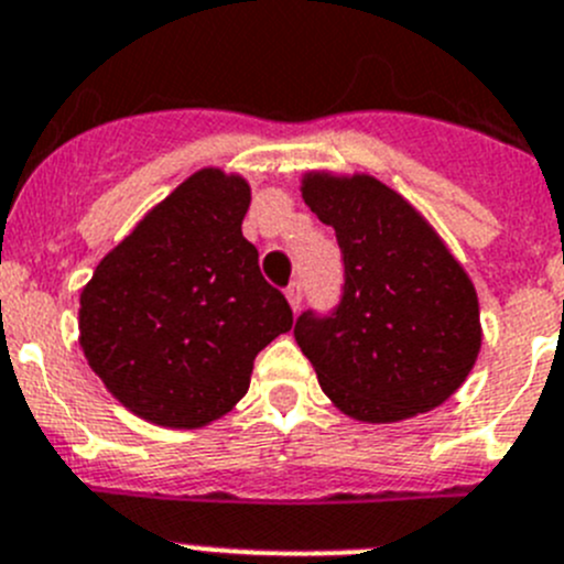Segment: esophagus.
<instances>
[{
	"label": "esophagus",
	"instance_id": "obj_1",
	"mask_svg": "<svg viewBox=\"0 0 564 564\" xmlns=\"http://www.w3.org/2000/svg\"><path fill=\"white\" fill-rule=\"evenodd\" d=\"M285 296H288V304H291L293 313H299V307H302V299H304L302 285H299V282H293V285H288Z\"/></svg>",
	"mask_w": 564,
	"mask_h": 564
}]
</instances>
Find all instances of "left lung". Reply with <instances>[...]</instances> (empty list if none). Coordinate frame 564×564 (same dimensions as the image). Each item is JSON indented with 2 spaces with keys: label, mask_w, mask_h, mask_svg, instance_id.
<instances>
[{
  "label": "left lung",
  "mask_w": 564,
  "mask_h": 564,
  "mask_svg": "<svg viewBox=\"0 0 564 564\" xmlns=\"http://www.w3.org/2000/svg\"><path fill=\"white\" fill-rule=\"evenodd\" d=\"M304 205L337 235L346 285L326 318L296 321L299 348L343 415L395 423L452 399L481 348L479 296L446 240L371 174L307 171Z\"/></svg>",
  "instance_id": "8db88e82"
}]
</instances>
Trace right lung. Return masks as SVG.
Returning a JSON list of instances; mask_svg holds the SVG:
<instances>
[{"label":"right lung","mask_w":564,"mask_h":564,"mask_svg":"<svg viewBox=\"0 0 564 564\" xmlns=\"http://www.w3.org/2000/svg\"><path fill=\"white\" fill-rule=\"evenodd\" d=\"M251 187L202 169L101 257L79 293V346L138 417L202 429L246 395L254 357L293 326L243 238Z\"/></svg>","instance_id":"add662e5"}]
</instances>
